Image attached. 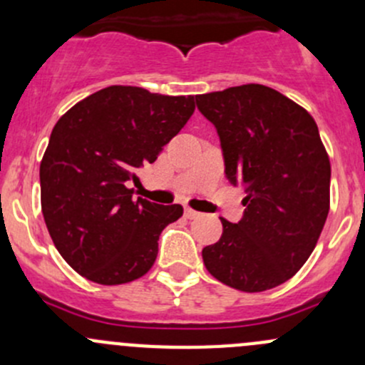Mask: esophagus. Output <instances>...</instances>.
Returning a JSON list of instances; mask_svg holds the SVG:
<instances>
[{"mask_svg": "<svg viewBox=\"0 0 365 365\" xmlns=\"http://www.w3.org/2000/svg\"><path fill=\"white\" fill-rule=\"evenodd\" d=\"M200 215H201V213L196 212V210L189 208V206H187V208H185V217H187V219H197V217H200Z\"/></svg>", "mask_w": 365, "mask_h": 365, "instance_id": "obj_1", "label": "esophagus"}]
</instances>
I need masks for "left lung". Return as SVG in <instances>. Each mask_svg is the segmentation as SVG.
<instances>
[{"label": "left lung", "instance_id": "obj_1", "mask_svg": "<svg viewBox=\"0 0 365 365\" xmlns=\"http://www.w3.org/2000/svg\"><path fill=\"white\" fill-rule=\"evenodd\" d=\"M215 127L231 185L247 192L237 224L222 222L203 249L217 281L264 292L297 274L314 251L329 215L330 160L318 125L304 108L263 84L196 95Z\"/></svg>", "mask_w": 365, "mask_h": 365}]
</instances>
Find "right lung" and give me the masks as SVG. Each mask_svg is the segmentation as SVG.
<instances>
[{
  "label": "right lung",
  "mask_w": 365,
  "mask_h": 365,
  "mask_svg": "<svg viewBox=\"0 0 365 365\" xmlns=\"http://www.w3.org/2000/svg\"><path fill=\"white\" fill-rule=\"evenodd\" d=\"M194 97L109 86L58 120L40 164L42 213L58 252L90 281L114 286L143 277L159 237L182 205L132 197L127 183L152 164L192 116Z\"/></svg>",
  "instance_id": "right-lung-1"
}]
</instances>
